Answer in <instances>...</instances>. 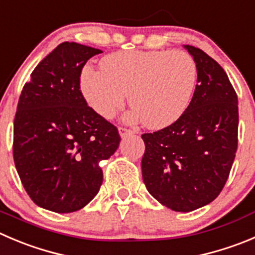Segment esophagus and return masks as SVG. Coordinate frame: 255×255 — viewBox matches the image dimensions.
Returning a JSON list of instances; mask_svg holds the SVG:
<instances>
[{
    "instance_id": "1",
    "label": "esophagus",
    "mask_w": 255,
    "mask_h": 255,
    "mask_svg": "<svg viewBox=\"0 0 255 255\" xmlns=\"http://www.w3.org/2000/svg\"><path fill=\"white\" fill-rule=\"evenodd\" d=\"M135 130H130V129H125V128H119V134H120L121 137H126L129 136V135L135 134Z\"/></svg>"
}]
</instances>
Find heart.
<instances>
[{"label": "heart", "instance_id": "obj_1", "mask_svg": "<svg viewBox=\"0 0 255 255\" xmlns=\"http://www.w3.org/2000/svg\"><path fill=\"white\" fill-rule=\"evenodd\" d=\"M198 70L184 51H124L109 55L101 69L87 67L81 76L85 99L94 111L113 119L129 99L128 119L151 129L176 123L190 105Z\"/></svg>", "mask_w": 255, "mask_h": 255}]
</instances>
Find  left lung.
<instances>
[{"mask_svg":"<svg viewBox=\"0 0 255 255\" xmlns=\"http://www.w3.org/2000/svg\"><path fill=\"white\" fill-rule=\"evenodd\" d=\"M198 70L185 114L159 131L142 134L141 171L147 191L174 212H193L220 194L238 147V98L223 67L190 45Z\"/></svg>","mask_w":255,"mask_h":255,"instance_id":"left-lung-1","label":"left lung"}]
</instances>
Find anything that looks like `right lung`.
<instances>
[{
	"label": "right lung",
	"instance_id": "obj_1",
	"mask_svg": "<svg viewBox=\"0 0 255 255\" xmlns=\"http://www.w3.org/2000/svg\"><path fill=\"white\" fill-rule=\"evenodd\" d=\"M103 51L62 42L36 66L21 93L13 124V160L33 203L72 213L100 190L103 170L120 135L80 90L87 60Z\"/></svg>",
	"mask_w": 255,
	"mask_h": 255
}]
</instances>
